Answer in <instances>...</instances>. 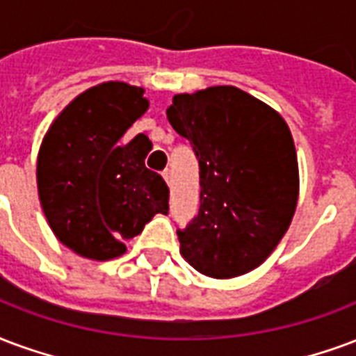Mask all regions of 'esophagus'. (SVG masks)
I'll return each instance as SVG.
<instances>
[{
    "label": "esophagus",
    "instance_id": "esophagus-1",
    "mask_svg": "<svg viewBox=\"0 0 356 356\" xmlns=\"http://www.w3.org/2000/svg\"><path fill=\"white\" fill-rule=\"evenodd\" d=\"M162 175H164L165 183H168V185H170V183H171V170H170V168H165L164 173H162Z\"/></svg>",
    "mask_w": 356,
    "mask_h": 356
}]
</instances>
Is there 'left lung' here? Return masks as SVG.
I'll return each mask as SVG.
<instances>
[{
    "instance_id": "1",
    "label": "left lung",
    "mask_w": 356,
    "mask_h": 356,
    "mask_svg": "<svg viewBox=\"0 0 356 356\" xmlns=\"http://www.w3.org/2000/svg\"><path fill=\"white\" fill-rule=\"evenodd\" d=\"M168 120L200 165V211L177 230L200 273L228 279L277 247L298 202V162L286 122L236 86L177 94Z\"/></svg>"
}]
</instances>
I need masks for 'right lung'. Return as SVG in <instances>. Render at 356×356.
<instances>
[{"label": "right lung", "instance_id": "1", "mask_svg": "<svg viewBox=\"0 0 356 356\" xmlns=\"http://www.w3.org/2000/svg\"><path fill=\"white\" fill-rule=\"evenodd\" d=\"M149 107L143 88L104 83L71 102L41 145L38 188L56 238L92 260L126 251L156 213L170 209V188L145 165L151 141L120 138Z\"/></svg>", "mask_w": 356, "mask_h": 356}]
</instances>
